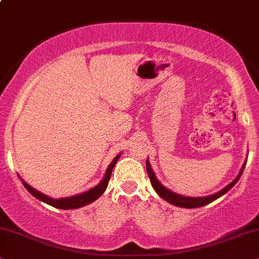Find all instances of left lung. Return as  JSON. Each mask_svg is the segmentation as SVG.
I'll return each mask as SVG.
<instances>
[{"label":"left lung","instance_id":"left-lung-1","mask_svg":"<svg viewBox=\"0 0 259 259\" xmlns=\"http://www.w3.org/2000/svg\"><path fill=\"white\" fill-rule=\"evenodd\" d=\"M245 165H246V160H245V162L243 163V166H241L240 168V172H239L238 176L235 177L234 181L231 182L227 186H225L224 189H221L220 191L215 192V194L209 195V196H202V197H190V196H183V195L176 194V192L171 191V190L166 188V186H163L161 184V182L156 178L155 173H154L152 166H150L149 163V160L148 159L146 160L147 172H148L150 184H152L153 189L156 191V194H158L161 198L165 199V201H167L168 203H171V204L177 205V207H181V208H199L205 204H209V203H211L212 201H215V199H218L219 197H221V196H224L226 192L230 191V190L237 184L239 178H240L241 175H243Z\"/></svg>","mask_w":259,"mask_h":259}]
</instances>
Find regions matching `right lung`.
Returning <instances> with one entry per match:
<instances>
[{
    "instance_id": "add662e5",
    "label": "right lung",
    "mask_w": 259,
    "mask_h": 259,
    "mask_svg": "<svg viewBox=\"0 0 259 259\" xmlns=\"http://www.w3.org/2000/svg\"><path fill=\"white\" fill-rule=\"evenodd\" d=\"M119 153L118 155L114 158L111 163L109 165V167H107L106 172H105V176H104V178L101 179L100 183L98 185L94 186V188H92L90 190H87V191L82 192V194H77V195H74V196H70V197H63V198H52V197H49V196L44 195L42 192L38 191V190H35L34 188H32L31 185H28L27 183L25 181H22V185L25 186L26 189H27V191L31 194L32 196H34L35 198H38L39 201L47 203L49 205H52V207L55 208H58V209H76V208H81V207H84V205L90 204V203L94 202L96 199H98L100 197L101 195L104 194V191H105L107 185H109V181L111 178V173L113 171V167L114 165H116V162L118 161L119 156H120Z\"/></svg>"
}]
</instances>
